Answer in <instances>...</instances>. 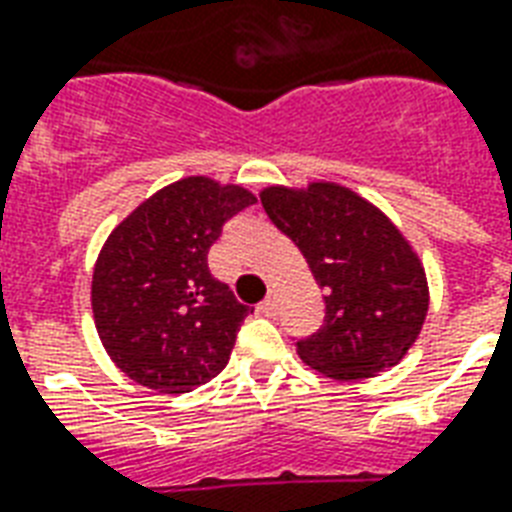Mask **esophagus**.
<instances>
[{
	"instance_id": "esophagus-1",
	"label": "esophagus",
	"mask_w": 512,
	"mask_h": 512,
	"mask_svg": "<svg viewBox=\"0 0 512 512\" xmlns=\"http://www.w3.org/2000/svg\"><path fill=\"white\" fill-rule=\"evenodd\" d=\"M275 310H278V299H275V294H270V297L264 299V302L259 305V313L275 315Z\"/></svg>"
}]
</instances>
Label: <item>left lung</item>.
I'll return each instance as SVG.
<instances>
[{"label": "left lung", "mask_w": 512, "mask_h": 512, "mask_svg": "<svg viewBox=\"0 0 512 512\" xmlns=\"http://www.w3.org/2000/svg\"><path fill=\"white\" fill-rule=\"evenodd\" d=\"M259 197L324 288V324L299 340V359L334 380L375 378L405 359L429 310L424 264L405 234L337 183L270 186Z\"/></svg>", "instance_id": "obj_1"}]
</instances>
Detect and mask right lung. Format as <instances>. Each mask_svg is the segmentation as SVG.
<instances>
[{"instance_id": "right-lung-1", "label": "right lung", "mask_w": 512, "mask_h": 512, "mask_svg": "<svg viewBox=\"0 0 512 512\" xmlns=\"http://www.w3.org/2000/svg\"><path fill=\"white\" fill-rule=\"evenodd\" d=\"M253 202L248 188L194 175L156 191L110 232L91 310L107 356L134 383L186 394L226 367L253 310L210 275L207 253Z\"/></svg>"}]
</instances>
